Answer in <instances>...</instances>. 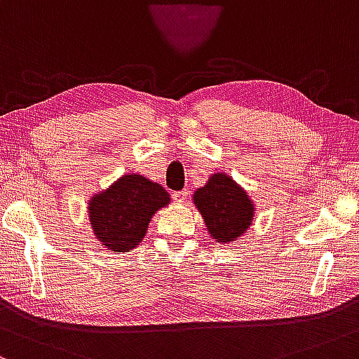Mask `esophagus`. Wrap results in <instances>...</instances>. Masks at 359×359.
I'll return each instance as SVG.
<instances>
[{
  "mask_svg": "<svg viewBox=\"0 0 359 359\" xmlns=\"http://www.w3.org/2000/svg\"><path fill=\"white\" fill-rule=\"evenodd\" d=\"M188 198V191L187 190H181V191H175L172 193V200L176 201V203H184Z\"/></svg>",
  "mask_w": 359,
  "mask_h": 359,
  "instance_id": "esophagus-1",
  "label": "esophagus"
}]
</instances>
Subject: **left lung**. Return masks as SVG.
Here are the masks:
<instances>
[{
    "mask_svg": "<svg viewBox=\"0 0 359 359\" xmlns=\"http://www.w3.org/2000/svg\"><path fill=\"white\" fill-rule=\"evenodd\" d=\"M191 198L208 233L220 244L241 239L256 215L255 201L248 191L225 172H213Z\"/></svg>",
    "mask_w": 359,
    "mask_h": 359,
    "instance_id": "obj_1",
    "label": "left lung"
}]
</instances>
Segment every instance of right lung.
Instances as JSON below:
<instances>
[{
	"label": "right lung",
	"mask_w": 359,
	"mask_h": 359,
	"mask_svg": "<svg viewBox=\"0 0 359 359\" xmlns=\"http://www.w3.org/2000/svg\"><path fill=\"white\" fill-rule=\"evenodd\" d=\"M169 201V193L159 183L127 172L88 201L93 236L108 251H132L142 243L154 213Z\"/></svg>",
	"instance_id": "1"
}]
</instances>
